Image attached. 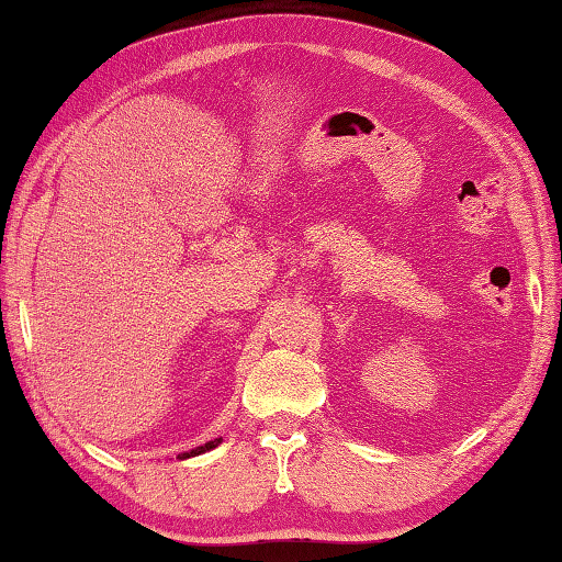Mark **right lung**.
<instances>
[{
	"mask_svg": "<svg viewBox=\"0 0 562 562\" xmlns=\"http://www.w3.org/2000/svg\"><path fill=\"white\" fill-rule=\"evenodd\" d=\"M222 442V438H215V440H210V442H205V446H200V448H195V450H190V452H183L181 458L186 460V458H195V454H200V452H207V450H213V448H217Z\"/></svg>",
	"mask_w": 562,
	"mask_h": 562,
	"instance_id": "obj_1",
	"label": "right lung"
}]
</instances>
